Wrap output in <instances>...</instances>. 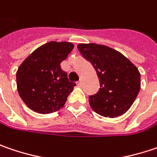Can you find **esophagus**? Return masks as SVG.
Segmentation results:
<instances>
[{
  "label": "esophagus",
  "instance_id": "34e87169",
  "mask_svg": "<svg viewBox=\"0 0 157 157\" xmlns=\"http://www.w3.org/2000/svg\"><path fill=\"white\" fill-rule=\"evenodd\" d=\"M77 85H78V86H80L82 85V79H79V81L78 82V84H77Z\"/></svg>",
  "mask_w": 157,
  "mask_h": 157
}]
</instances>
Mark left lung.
Listing matches in <instances>:
<instances>
[{
  "mask_svg": "<svg viewBox=\"0 0 157 157\" xmlns=\"http://www.w3.org/2000/svg\"><path fill=\"white\" fill-rule=\"evenodd\" d=\"M81 55L96 71L100 81L97 94L89 96V104L102 117L124 114L134 102L140 89V73L120 52L104 45H78Z\"/></svg>",
  "mask_w": 157,
  "mask_h": 157,
  "instance_id": "8db88e82",
  "label": "left lung"
}]
</instances>
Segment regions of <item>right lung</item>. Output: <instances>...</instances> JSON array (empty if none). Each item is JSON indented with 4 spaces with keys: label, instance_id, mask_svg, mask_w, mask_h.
Instances as JSON below:
<instances>
[{
    "label": "right lung",
    "instance_id": "add662e5",
    "mask_svg": "<svg viewBox=\"0 0 157 157\" xmlns=\"http://www.w3.org/2000/svg\"><path fill=\"white\" fill-rule=\"evenodd\" d=\"M71 42L50 41L33 52L17 71L20 97L29 109L49 114L62 109L76 84L68 79L60 63L73 49Z\"/></svg>",
    "mask_w": 157,
    "mask_h": 157
}]
</instances>
